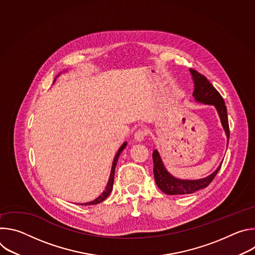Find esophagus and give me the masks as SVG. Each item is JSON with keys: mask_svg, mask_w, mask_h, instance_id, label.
<instances>
[{"mask_svg": "<svg viewBox=\"0 0 255 255\" xmlns=\"http://www.w3.org/2000/svg\"><path fill=\"white\" fill-rule=\"evenodd\" d=\"M145 135H146V130H145V129H138L134 134V138H135L136 141H142L144 139Z\"/></svg>", "mask_w": 255, "mask_h": 255, "instance_id": "34e87169", "label": "esophagus"}]
</instances>
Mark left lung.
Listing matches in <instances>:
<instances>
[{"instance_id": "1", "label": "left lung", "mask_w": 255, "mask_h": 255, "mask_svg": "<svg viewBox=\"0 0 255 255\" xmlns=\"http://www.w3.org/2000/svg\"><path fill=\"white\" fill-rule=\"evenodd\" d=\"M190 71H191V75L195 85V90L193 93L195 100L199 103L215 106L218 114H219L225 134L227 136V146H228L230 131H229L227 109L222 96L211 85V83L206 79V77L201 75L200 72H198L195 69L191 68ZM152 158H153V164H154L153 173H154L155 183L157 187L166 195L193 194L201 189L207 188L211 184V181L214 179L218 171L220 170L222 165V162H221V164L218 166V168L213 173L201 179H194V180L179 179L172 176L166 170L157 150L153 151Z\"/></svg>"}]
</instances>
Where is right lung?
I'll return each mask as SVG.
<instances>
[{"label": "right lung", "mask_w": 255, "mask_h": 255, "mask_svg": "<svg viewBox=\"0 0 255 255\" xmlns=\"http://www.w3.org/2000/svg\"><path fill=\"white\" fill-rule=\"evenodd\" d=\"M55 81V80H54ZM54 83V82H53ZM127 145V142H124L122 144V146L119 148L117 154L115 155L114 157V160H113V164H112V169H111V173H110V177H109V181L108 184L106 186V189L105 191L94 201L92 202H89V203H85V204H80V205H96V204H99L101 202H103L105 199H107V197L110 195V193L112 192V189H113V184H114V175H115V167H116V164H117V161H118V158H119V155L121 154V152L124 150V148L126 147Z\"/></svg>", "instance_id": "add662e5"}]
</instances>
